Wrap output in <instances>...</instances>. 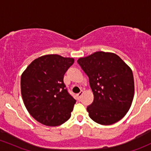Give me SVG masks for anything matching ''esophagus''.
<instances>
[{
  "mask_svg": "<svg viewBox=\"0 0 151 151\" xmlns=\"http://www.w3.org/2000/svg\"><path fill=\"white\" fill-rule=\"evenodd\" d=\"M83 93H84V92L82 91V90H81V91L80 92V93H79L77 95V98H78L79 99H80V98H81V97L82 96V95H83Z\"/></svg>",
  "mask_w": 151,
  "mask_h": 151,
  "instance_id": "1",
  "label": "esophagus"
}]
</instances>
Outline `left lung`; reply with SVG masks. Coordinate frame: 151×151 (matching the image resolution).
I'll list each match as a JSON object with an SVG mask.
<instances>
[{
  "instance_id": "left-lung-1",
  "label": "left lung",
  "mask_w": 151,
  "mask_h": 151,
  "mask_svg": "<svg viewBox=\"0 0 151 151\" xmlns=\"http://www.w3.org/2000/svg\"><path fill=\"white\" fill-rule=\"evenodd\" d=\"M88 76L94 96L87 111L89 116L102 125L122 119L131 107L134 93L132 71L119 55L97 51L77 60Z\"/></svg>"
}]
</instances>
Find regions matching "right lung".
Segmentation results:
<instances>
[{"instance_id": "1", "label": "right lung", "mask_w": 151, "mask_h": 151, "mask_svg": "<svg viewBox=\"0 0 151 151\" xmlns=\"http://www.w3.org/2000/svg\"><path fill=\"white\" fill-rule=\"evenodd\" d=\"M74 62L57 54L36 58L22 73L21 93L25 107L38 122L49 127L71 117L76 100L68 93L63 75Z\"/></svg>"}]
</instances>
